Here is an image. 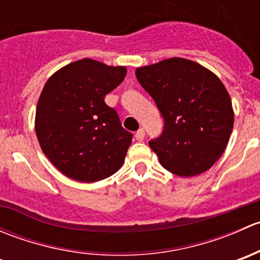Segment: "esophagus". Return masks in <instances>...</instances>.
<instances>
[{
    "label": "esophagus",
    "instance_id": "34e87169",
    "mask_svg": "<svg viewBox=\"0 0 260 260\" xmlns=\"http://www.w3.org/2000/svg\"><path fill=\"white\" fill-rule=\"evenodd\" d=\"M143 138H145V129H143V128H140V129L136 132V140L143 141Z\"/></svg>",
    "mask_w": 260,
    "mask_h": 260
}]
</instances>
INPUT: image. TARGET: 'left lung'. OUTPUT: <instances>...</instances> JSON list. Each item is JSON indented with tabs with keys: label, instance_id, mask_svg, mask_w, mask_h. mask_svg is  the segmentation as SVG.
Instances as JSON below:
<instances>
[{
	"label": "left lung",
	"instance_id": "1",
	"mask_svg": "<svg viewBox=\"0 0 260 260\" xmlns=\"http://www.w3.org/2000/svg\"><path fill=\"white\" fill-rule=\"evenodd\" d=\"M165 119L164 133L149 141L159 164L171 174L192 177L221 157L234 125L232 99L208 68L183 57H170L136 69Z\"/></svg>",
	"mask_w": 260,
	"mask_h": 260
}]
</instances>
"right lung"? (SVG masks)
<instances>
[{"label":"right lung","instance_id":"right-lung-1","mask_svg":"<svg viewBox=\"0 0 260 260\" xmlns=\"http://www.w3.org/2000/svg\"><path fill=\"white\" fill-rule=\"evenodd\" d=\"M127 74L93 59L73 61L44 85L35 114V132L52 165L78 182H96L122 167L132 135L104 96Z\"/></svg>","mask_w":260,"mask_h":260}]
</instances>
